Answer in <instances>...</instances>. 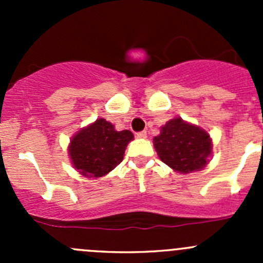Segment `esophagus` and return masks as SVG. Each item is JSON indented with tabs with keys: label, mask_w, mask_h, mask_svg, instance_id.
<instances>
[{
	"label": "esophagus",
	"mask_w": 263,
	"mask_h": 263,
	"mask_svg": "<svg viewBox=\"0 0 263 263\" xmlns=\"http://www.w3.org/2000/svg\"><path fill=\"white\" fill-rule=\"evenodd\" d=\"M146 136H147L146 131H141V132H137L136 134L137 139H146Z\"/></svg>",
	"instance_id": "1"
}]
</instances>
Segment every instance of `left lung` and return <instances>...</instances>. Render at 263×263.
Instances as JSON below:
<instances>
[{
	"label": "left lung",
	"instance_id": "left-lung-1",
	"mask_svg": "<svg viewBox=\"0 0 263 263\" xmlns=\"http://www.w3.org/2000/svg\"><path fill=\"white\" fill-rule=\"evenodd\" d=\"M153 142L160 160L181 174L202 171L213 154V140L208 131L181 117L161 126Z\"/></svg>",
	"mask_w": 263,
	"mask_h": 263
}]
</instances>
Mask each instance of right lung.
Here are the masks:
<instances>
[{
    "label": "right lung",
    "mask_w": 263,
    "mask_h": 263,
    "mask_svg": "<svg viewBox=\"0 0 263 263\" xmlns=\"http://www.w3.org/2000/svg\"><path fill=\"white\" fill-rule=\"evenodd\" d=\"M134 140L128 129L117 131L115 124L98 118L76 132L68 144L73 168L87 178H100L123 160L127 145Z\"/></svg>",
    "instance_id": "1"
}]
</instances>
